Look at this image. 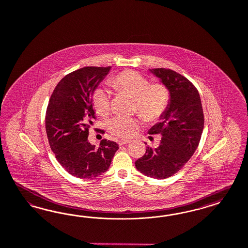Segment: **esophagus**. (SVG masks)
I'll return each instance as SVG.
<instances>
[{
  "label": "esophagus",
  "instance_id": "obj_1",
  "mask_svg": "<svg viewBox=\"0 0 248 248\" xmlns=\"http://www.w3.org/2000/svg\"><path fill=\"white\" fill-rule=\"evenodd\" d=\"M128 143H130L129 140H124V139H122V140L118 141V145H126V144H128Z\"/></svg>",
  "mask_w": 248,
  "mask_h": 248
}]
</instances>
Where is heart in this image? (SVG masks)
<instances>
[{"label": "heart", "mask_w": 248, "mask_h": 248, "mask_svg": "<svg viewBox=\"0 0 248 248\" xmlns=\"http://www.w3.org/2000/svg\"><path fill=\"white\" fill-rule=\"evenodd\" d=\"M116 91L134 98V110L146 123H155L162 118L170 103V93L162 83H151L140 73L134 70H124L110 79ZM94 111L105 117L111 111L110 94L102 88L94 90L92 96ZM137 117L116 116L108 123L111 135L121 138L133 137L139 128Z\"/></svg>", "instance_id": "obj_1"}]
</instances>
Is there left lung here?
I'll use <instances>...</instances> for the list:
<instances>
[{"label":"left lung","mask_w":248,"mask_h":248,"mask_svg":"<svg viewBox=\"0 0 248 248\" xmlns=\"http://www.w3.org/2000/svg\"><path fill=\"white\" fill-rule=\"evenodd\" d=\"M150 71L168 88L170 99L162 121L149 130L161 135L156 148L146 146L145 153L136 161V168L145 176L164 180L180 171L199 145L204 115L199 92L187 78L170 68Z\"/></svg>","instance_id":"left-lung-1"}]
</instances>
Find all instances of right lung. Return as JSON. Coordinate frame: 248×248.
<instances>
[{
	"label": "right lung",
	"mask_w": 248,
	"mask_h": 248,
	"mask_svg": "<svg viewBox=\"0 0 248 248\" xmlns=\"http://www.w3.org/2000/svg\"><path fill=\"white\" fill-rule=\"evenodd\" d=\"M110 69L85 67L72 71L56 86L46 108V131L50 148L60 165L78 179L98 177L108 170L119 148L106 139L99 147L88 141L95 119L92 96Z\"/></svg>",
	"instance_id": "right-lung-1"
}]
</instances>
